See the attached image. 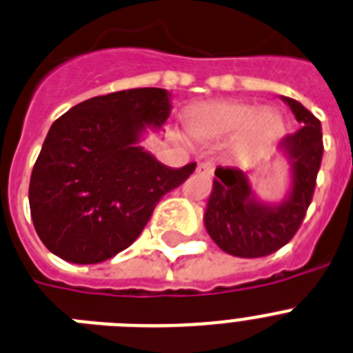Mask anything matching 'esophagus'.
<instances>
[{
  "label": "esophagus",
  "mask_w": 353,
  "mask_h": 353,
  "mask_svg": "<svg viewBox=\"0 0 353 353\" xmlns=\"http://www.w3.org/2000/svg\"><path fill=\"white\" fill-rule=\"evenodd\" d=\"M196 171L200 174H205V176H210L214 173V164L212 162H200L196 168Z\"/></svg>",
  "instance_id": "1"
}]
</instances>
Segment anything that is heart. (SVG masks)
<instances>
[{
  "label": "heart",
  "mask_w": 353,
  "mask_h": 353,
  "mask_svg": "<svg viewBox=\"0 0 353 353\" xmlns=\"http://www.w3.org/2000/svg\"><path fill=\"white\" fill-rule=\"evenodd\" d=\"M280 116L273 108H252L241 101H207L192 108L185 128L196 139L214 141L241 130L243 146H257L280 130Z\"/></svg>",
  "instance_id": "1"
}]
</instances>
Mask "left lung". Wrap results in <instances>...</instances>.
<instances>
[{
    "instance_id": "1",
    "label": "left lung",
    "mask_w": 353,
    "mask_h": 353,
    "mask_svg": "<svg viewBox=\"0 0 353 353\" xmlns=\"http://www.w3.org/2000/svg\"><path fill=\"white\" fill-rule=\"evenodd\" d=\"M296 121L294 134L280 139L289 161V191L282 201L268 203L255 194L248 171L218 168L203 223L223 252L234 257H264L289 243L305 218L323 157L321 123L300 101L282 96Z\"/></svg>"
}]
</instances>
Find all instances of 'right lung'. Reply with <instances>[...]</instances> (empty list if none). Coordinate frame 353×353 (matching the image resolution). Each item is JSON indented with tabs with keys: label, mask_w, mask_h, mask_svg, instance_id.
I'll return each mask as SVG.
<instances>
[{
	"label": "right lung",
	"mask_w": 353,
	"mask_h": 353,
	"mask_svg": "<svg viewBox=\"0 0 353 353\" xmlns=\"http://www.w3.org/2000/svg\"><path fill=\"white\" fill-rule=\"evenodd\" d=\"M170 114V92L143 87L85 99L51 125L28 191L33 227L51 254L103 263L139 237L157 201L196 168L174 170L139 146Z\"/></svg>",
	"instance_id": "obj_1"
}]
</instances>
